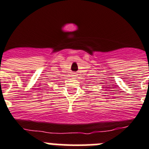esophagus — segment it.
Returning a JSON list of instances; mask_svg holds the SVG:
<instances>
[{"mask_svg": "<svg viewBox=\"0 0 149 149\" xmlns=\"http://www.w3.org/2000/svg\"><path fill=\"white\" fill-rule=\"evenodd\" d=\"M73 74V75H72V76H74V77H75V76H76V74L75 73H73V74Z\"/></svg>", "mask_w": 149, "mask_h": 149, "instance_id": "34e87169", "label": "esophagus"}]
</instances>
